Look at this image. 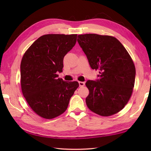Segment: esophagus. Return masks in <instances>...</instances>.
Listing matches in <instances>:
<instances>
[{"mask_svg": "<svg viewBox=\"0 0 151 151\" xmlns=\"http://www.w3.org/2000/svg\"><path fill=\"white\" fill-rule=\"evenodd\" d=\"M79 86L80 87H83L85 85V83H84V82H79Z\"/></svg>", "mask_w": 151, "mask_h": 151, "instance_id": "esophagus-1", "label": "esophagus"}]
</instances>
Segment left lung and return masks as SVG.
I'll list each match as a JSON object with an SVG mask.
<instances>
[{"label": "left lung", "mask_w": 151, "mask_h": 151, "mask_svg": "<svg viewBox=\"0 0 151 151\" xmlns=\"http://www.w3.org/2000/svg\"><path fill=\"white\" fill-rule=\"evenodd\" d=\"M81 47L93 69L99 70V79L88 81L86 98L91 111L103 116L117 113L125 106L133 92L135 67L125 48L108 35H78Z\"/></svg>", "instance_id": "obj_1"}]
</instances>
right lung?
I'll list each match as a JSON object with an SVG mask.
<instances>
[{"label":"right lung","instance_id":"obj_1","mask_svg":"<svg viewBox=\"0 0 151 151\" xmlns=\"http://www.w3.org/2000/svg\"><path fill=\"white\" fill-rule=\"evenodd\" d=\"M77 34L40 36L26 50L21 62V86L26 102L36 114L52 119L64 113L79 87L77 81L58 78L63 57L74 47Z\"/></svg>","mask_w":151,"mask_h":151}]
</instances>
